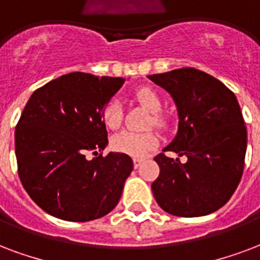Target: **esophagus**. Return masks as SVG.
I'll use <instances>...</instances> for the list:
<instances>
[{
	"instance_id": "obj_1",
	"label": "esophagus",
	"mask_w": 260,
	"mask_h": 260,
	"mask_svg": "<svg viewBox=\"0 0 260 260\" xmlns=\"http://www.w3.org/2000/svg\"><path fill=\"white\" fill-rule=\"evenodd\" d=\"M142 161H144V159H141V157H136V159H134V167L138 169V167L141 166Z\"/></svg>"
}]
</instances>
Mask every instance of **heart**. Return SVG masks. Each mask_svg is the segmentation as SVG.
<instances>
[{
  "label": "heart",
  "instance_id": "heart-1",
  "mask_svg": "<svg viewBox=\"0 0 260 260\" xmlns=\"http://www.w3.org/2000/svg\"><path fill=\"white\" fill-rule=\"evenodd\" d=\"M134 99L145 107L151 112L149 124H153V127L165 130L169 126V118L161 112L163 101L159 93L151 87H140L133 93ZM101 116L104 120L105 126L108 128H116L122 122V104L116 99H111L105 103L101 111ZM157 144V137L153 132H123L115 134L112 138V148L119 153L134 156V157H142L149 151H152Z\"/></svg>",
  "mask_w": 260,
  "mask_h": 260
}]
</instances>
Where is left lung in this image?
Listing matches in <instances>:
<instances>
[{
    "label": "left lung",
    "instance_id": "8db88e82",
    "mask_svg": "<svg viewBox=\"0 0 260 260\" xmlns=\"http://www.w3.org/2000/svg\"><path fill=\"white\" fill-rule=\"evenodd\" d=\"M148 78L173 95L179 116L175 138L155 156V200L171 215H208L229 202L243 175L247 127L239 101L222 82L193 67ZM169 150L188 160L171 159Z\"/></svg>",
    "mask_w": 260,
    "mask_h": 260
}]
</instances>
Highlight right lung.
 I'll use <instances>...</instances> for the list:
<instances>
[{
	"mask_svg": "<svg viewBox=\"0 0 260 260\" xmlns=\"http://www.w3.org/2000/svg\"><path fill=\"white\" fill-rule=\"evenodd\" d=\"M124 78L71 72L31 94L15 130L17 173L35 204L71 222L107 215L122 196L133 160L104 151L108 133L101 116Z\"/></svg>",
	"mask_w": 260,
	"mask_h": 260,
	"instance_id": "obj_1",
	"label": "right lung"
}]
</instances>
